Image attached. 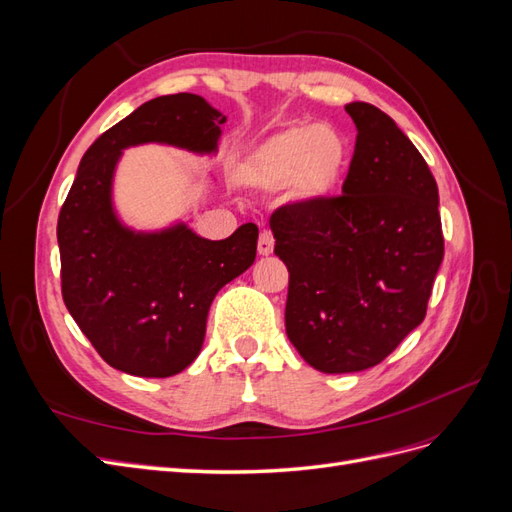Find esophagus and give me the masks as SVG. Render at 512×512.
<instances>
[{
  "mask_svg": "<svg viewBox=\"0 0 512 512\" xmlns=\"http://www.w3.org/2000/svg\"><path fill=\"white\" fill-rule=\"evenodd\" d=\"M273 245H275V239L269 230H262L260 237H258V254L260 256H269L273 254Z\"/></svg>",
  "mask_w": 512,
  "mask_h": 512,
  "instance_id": "1",
  "label": "esophagus"
}]
</instances>
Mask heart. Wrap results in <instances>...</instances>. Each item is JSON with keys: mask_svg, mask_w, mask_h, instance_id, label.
Returning a JSON list of instances; mask_svg holds the SVG:
<instances>
[{"mask_svg": "<svg viewBox=\"0 0 512 512\" xmlns=\"http://www.w3.org/2000/svg\"><path fill=\"white\" fill-rule=\"evenodd\" d=\"M346 141L324 123H294L267 136L237 164L239 179L256 190H280L303 203L327 198L346 166Z\"/></svg>", "mask_w": 512, "mask_h": 512, "instance_id": "1", "label": "heart"}]
</instances>
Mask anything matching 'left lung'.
Returning a JSON list of instances; mask_svg holds the SVG:
<instances>
[{"instance_id": "obj_1", "label": "left lung", "mask_w": 512, "mask_h": 512, "mask_svg": "<svg viewBox=\"0 0 512 512\" xmlns=\"http://www.w3.org/2000/svg\"><path fill=\"white\" fill-rule=\"evenodd\" d=\"M356 143L342 194L277 207L269 226L288 267L286 333L324 374L384 361L423 322L444 258L438 185L397 123L346 104Z\"/></svg>"}]
</instances>
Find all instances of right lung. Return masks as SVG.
<instances>
[{
  "label": "right lung",
  "instance_id": "1",
  "mask_svg": "<svg viewBox=\"0 0 512 512\" xmlns=\"http://www.w3.org/2000/svg\"><path fill=\"white\" fill-rule=\"evenodd\" d=\"M224 121L194 94L145 102L85 151L61 205V297L91 346L126 374L168 378L196 359L215 294L252 267L258 226L243 224L222 241L183 224L132 232L111 205L115 164L121 149L141 143L215 151Z\"/></svg>",
  "mask_w": 512,
  "mask_h": 512
}]
</instances>
